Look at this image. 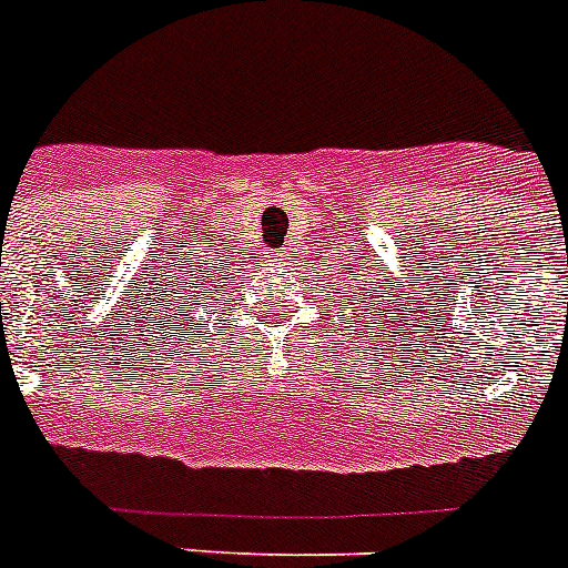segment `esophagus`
<instances>
[{"label": "esophagus", "mask_w": 568, "mask_h": 568, "mask_svg": "<svg viewBox=\"0 0 568 568\" xmlns=\"http://www.w3.org/2000/svg\"><path fill=\"white\" fill-rule=\"evenodd\" d=\"M273 261L278 264V267H284V264H287V250H278V253H273Z\"/></svg>", "instance_id": "esophagus-1"}]
</instances>
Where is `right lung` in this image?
Instances as JSON below:
<instances>
[{"label": "right lung", "instance_id": "obj_1", "mask_svg": "<svg viewBox=\"0 0 568 568\" xmlns=\"http://www.w3.org/2000/svg\"><path fill=\"white\" fill-rule=\"evenodd\" d=\"M215 263L220 264L219 268L214 267ZM222 270H227L222 258L210 261L204 255L182 261L175 271L170 267L173 275H170L168 284H162V293H168V301H173V318H182V315L174 313L175 303L180 304V313H193V298H199V293H207V298H215V295H210V290L215 287V281H222Z\"/></svg>", "mask_w": 568, "mask_h": 568}]
</instances>
